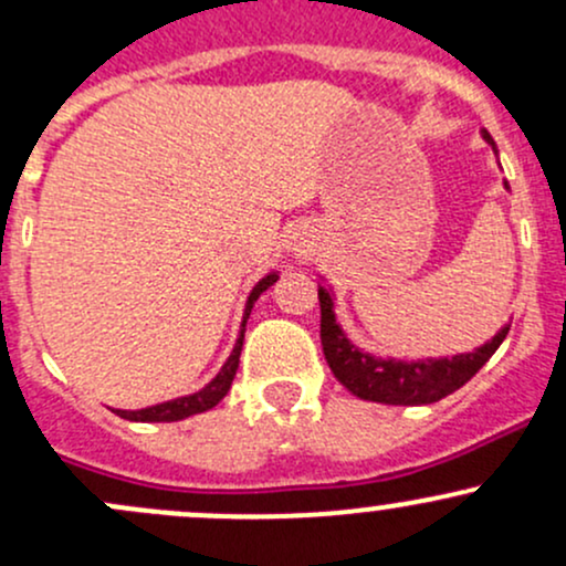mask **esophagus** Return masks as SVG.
Segmentation results:
<instances>
[{
    "instance_id": "34e87169",
    "label": "esophagus",
    "mask_w": 566,
    "mask_h": 566,
    "mask_svg": "<svg viewBox=\"0 0 566 566\" xmlns=\"http://www.w3.org/2000/svg\"><path fill=\"white\" fill-rule=\"evenodd\" d=\"M308 247H312V241H308L306 235H293V239H290V244H287V252L301 254V252H308Z\"/></svg>"
}]
</instances>
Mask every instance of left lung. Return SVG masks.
<instances>
[{"mask_svg":"<svg viewBox=\"0 0 566 566\" xmlns=\"http://www.w3.org/2000/svg\"><path fill=\"white\" fill-rule=\"evenodd\" d=\"M481 136L486 145H492L496 160H500V153H496L494 139L486 128H481ZM502 185L505 190H511L507 182ZM319 308L322 352H325L333 376L359 400L384 402V406H430V402L457 392L489 363V357L500 349L511 331V325H502L486 344L475 346L473 352L454 354V357H381V354L365 352L363 346L354 344L349 333L340 327L338 314H335V293L325 276H319Z\"/></svg>","mask_w":566,"mask_h":566,"instance_id":"1","label":"left lung"}]
</instances>
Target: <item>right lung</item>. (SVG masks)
<instances>
[{"instance_id": "right-lung-1", "label": "right lung", "mask_w": 566, "mask_h": 566, "mask_svg": "<svg viewBox=\"0 0 566 566\" xmlns=\"http://www.w3.org/2000/svg\"><path fill=\"white\" fill-rule=\"evenodd\" d=\"M276 279H279V271H269L250 290V295H247V303H244V316H241L239 338H235L231 357L226 359V365H222V368H220V374H217L212 381L207 384V387H201V389H198V392H192V395L174 397V400L158 402V406L136 408V411H123V408H112V411L120 416V419H128V421H182V419H188V416L203 413V411H209V408H214L217 402H220L222 397L228 395V389H231V384H233L235 370H239V357H241V346H244L247 319H250L254 301H258V297L263 295L265 290H269L271 284L276 282Z\"/></svg>"}]
</instances>
